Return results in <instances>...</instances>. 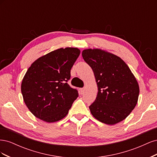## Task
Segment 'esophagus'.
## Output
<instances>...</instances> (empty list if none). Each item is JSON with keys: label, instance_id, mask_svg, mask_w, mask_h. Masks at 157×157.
<instances>
[{"label": "esophagus", "instance_id": "34e87169", "mask_svg": "<svg viewBox=\"0 0 157 157\" xmlns=\"http://www.w3.org/2000/svg\"><path fill=\"white\" fill-rule=\"evenodd\" d=\"M80 90V93H81V94H84V92H85V89L84 88H81Z\"/></svg>", "mask_w": 157, "mask_h": 157}]
</instances>
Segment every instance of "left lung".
<instances>
[{"label":"left lung","mask_w":157,"mask_h":157,"mask_svg":"<svg viewBox=\"0 0 157 157\" xmlns=\"http://www.w3.org/2000/svg\"><path fill=\"white\" fill-rule=\"evenodd\" d=\"M98 86L96 100L89 107L92 116L114 125L130 115L138 100L140 87L134 74L120 57L99 48L84 50Z\"/></svg>","instance_id":"obj_1"}]
</instances>
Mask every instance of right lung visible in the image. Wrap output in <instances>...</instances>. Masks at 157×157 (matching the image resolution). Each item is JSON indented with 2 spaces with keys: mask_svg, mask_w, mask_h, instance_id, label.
<instances>
[{
  "mask_svg": "<svg viewBox=\"0 0 157 157\" xmlns=\"http://www.w3.org/2000/svg\"><path fill=\"white\" fill-rule=\"evenodd\" d=\"M80 53L77 48H61L40 57L28 69L21 90L26 106L35 117L50 123L67 115L78 96L67 80Z\"/></svg>",
  "mask_w": 157,
  "mask_h": 157,
  "instance_id": "right-lung-1",
  "label": "right lung"
}]
</instances>
